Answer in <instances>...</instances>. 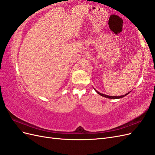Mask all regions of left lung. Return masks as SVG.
<instances>
[{
    "instance_id": "left-lung-1",
    "label": "left lung",
    "mask_w": 155,
    "mask_h": 155,
    "mask_svg": "<svg viewBox=\"0 0 155 155\" xmlns=\"http://www.w3.org/2000/svg\"><path fill=\"white\" fill-rule=\"evenodd\" d=\"M96 92H97V94H100V96H104V97H105L110 98V99H118V98H121V97H123L125 96L126 95H127L129 93V92H128V93H127L125 95L120 96H107V95L104 94H101V93H100V92H97V91H96Z\"/></svg>"
}]
</instances>
